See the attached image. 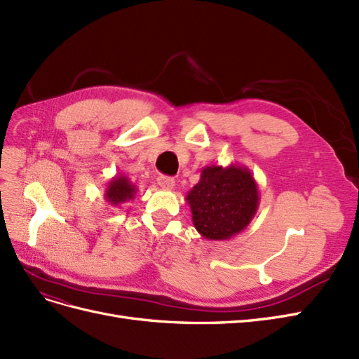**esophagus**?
Wrapping results in <instances>:
<instances>
[{
    "mask_svg": "<svg viewBox=\"0 0 359 359\" xmlns=\"http://www.w3.org/2000/svg\"><path fill=\"white\" fill-rule=\"evenodd\" d=\"M158 184H159V188H163V189H172V187H175V179L168 177V176H159Z\"/></svg>",
    "mask_w": 359,
    "mask_h": 359,
    "instance_id": "esophagus-1",
    "label": "esophagus"
}]
</instances>
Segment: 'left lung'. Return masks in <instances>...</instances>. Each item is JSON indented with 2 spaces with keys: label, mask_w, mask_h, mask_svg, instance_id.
Here are the masks:
<instances>
[{
  "label": "left lung",
  "mask_w": 359,
  "mask_h": 359,
  "mask_svg": "<svg viewBox=\"0 0 359 359\" xmlns=\"http://www.w3.org/2000/svg\"><path fill=\"white\" fill-rule=\"evenodd\" d=\"M187 201L194 226L204 238L229 240L246 229L257 215L258 183L248 167H204Z\"/></svg>",
  "instance_id": "1"
}]
</instances>
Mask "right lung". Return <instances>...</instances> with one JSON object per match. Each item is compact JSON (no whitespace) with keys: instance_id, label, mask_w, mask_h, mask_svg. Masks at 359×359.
<instances>
[{"instance_id":"1","label":"right lung","mask_w":359,"mask_h":359,"mask_svg":"<svg viewBox=\"0 0 359 359\" xmlns=\"http://www.w3.org/2000/svg\"><path fill=\"white\" fill-rule=\"evenodd\" d=\"M137 191V187L130 180V177L118 175L107 183L106 191H104V198L110 205H121L126 201H131Z\"/></svg>"}]
</instances>
